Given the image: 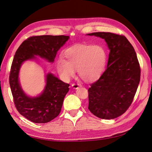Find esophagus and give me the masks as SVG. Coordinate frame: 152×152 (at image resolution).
Here are the masks:
<instances>
[{
  "label": "esophagus",
  "instance_id": "esophagus-1",
  "mask_svg": "<svg viewBox=\"0 0 152 152\" xmlns=\"http://www.w3.org/2000/svg\"><path fill=\"white\" fill-rule=\"evenodd\" d=\"M81 87V85H80V84H78V83H73V84L72 85V87L73 88H75V89L78 88L79 87Z\"/></svg>",
  "mask_w": 152,
  "mask_h": 152
}]
</instances>
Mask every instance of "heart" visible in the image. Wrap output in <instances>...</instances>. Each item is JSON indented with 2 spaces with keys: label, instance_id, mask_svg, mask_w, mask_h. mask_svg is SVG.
I'll return each mask as SVG.
<instances>
[{
  "label": "heart",
  "instance_id": "1",
  "mask_svg": "<svg viewBox=\"0 0 152 152\" xmlns=\"http://www.w3.org/2000/svg\"><path fill=\"white\" fill-rule=\"evenodd\" d=\"M65 60L57 62L58 74L65 80L75 75V69L85 82H92L99 78L107 63V52L100 44H76L65 50Z\"/></svg>",
  "mask_w": 152,
  "mask_h": 152
}]
</instances>
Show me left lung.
I'll list each match as a JSON object with an SVG mask.
<instances>
[{
    "label": "left lung",
    "mask_w": 152,
    "mask_h": 152,
    "mask_svg": "<svg viewBox=\"0 0 152 152\" xmlns=\"http://www.w3.org/2000/svg\"><path fill=\"white\" fill-rule=\"evenodd\" d=\"M104 39L110 49L107 67L88 88V110L101 119L125 112L133 102L141 76L134 48L123 35L105 32L88 34Z\"/></svg>",
    "instance_id": "1"
}]
</instances>
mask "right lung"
I'll list each match as a JSON object with an SVG mask.
<instances>
[{"label": "right lung", "instance_id": "obj_1", "mask_svg": "<svg viewBox=\"0 0 152 152\" xmlns=\"http://www.w3.org/2000/svg\"><path fill=\"white\" fill-rule=\"evenodd\" d=\"M69 38L64 35L33 36L26 39L17 50L11 64L10 85L17 110L26 119L35 123H46L59 115L69 84L49 73L42 94L35 98L25 94L18 80V72L23 62L39 56L53 62L57 51Z\"/></svg>", "mask_w": 152, "mask_h": 152}]
</instances>
